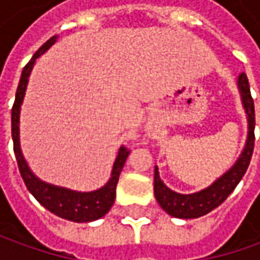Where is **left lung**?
Masks as SVG:
<instances>
[{"label": "left lung", "instance_id": "1", "mask_svg": "<svg viewBox=\"0 0 260 260\" xmlns=\"http://www.w3.org/2000/svg\"><path fill=\"white\" fill-rule=\"evenodd\" d=\"M237 88L247 118V139L235 165L220 178H217L210 186L194 194H179L168 188L159 176L157 166L155 168L153 188H155L156 201L169 215L186 220V218H198L201 215L208 214L233 192V189L246 174L255 146V104L250 95V86L245 72L237 76Z\"/></svg>", "mask_w": 260, "mask_h": 260}]
</instances>
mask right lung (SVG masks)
<instances>
[{
	"mask_svg": "<svg viewBox=\"0 0 260 260\" xmlns=\"http://www.w3.org/2000/svg\"><path fill=\"white\" fill-rule=\"evenodd\" d=\"M56 40H57V36L50 37L33 55L30 62L24 66L21 72V78H20L18 88L15 92L14 105L11 110V135H13V143H14L15 159H17L18 169H20V174L27 189L46 210L69 221L89 223V221L104 217L110 211L111 205L114 204L117 182H118L121 169L124 166L125 159L128 157L130 150H127L124 146L118 149L113 171H111V176L104 186L95 191H89V192H81V191H74L65 186L47 184L40 178H37L27 165L23 152H21V146H20V111H21L25 89L28 84V78H30L36 60L43 55L46 50H49L50 46L55 45Z\"/></svg>",
	"mask_w": 260,
	"mask_h": 260,
	"instance_id": "add662e5",
	"label": "right lung"
}]
</instances>
